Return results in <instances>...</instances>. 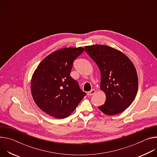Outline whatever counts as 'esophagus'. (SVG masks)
Segmentation results:
<instances>
[{"instance_id": "esophagus-1", "label": "esophagus", "mask_w": 157, "mask_h": 157, "mask_svg": "<svg viewBox=\"0 0 157 157\" xmlns=\"http://www.w3.org/2000/svg\"><path fill=\"white\" fill-rule=\"evenodd\" d=\"M96 93V90L95 89H92V90H91L90 91H89V92H87V94L88 95V96H93V94H94Z\"/></svg>"}]
</instances>
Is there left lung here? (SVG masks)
I'll return each mask as SVG.
<instances>
[{
	"instance_id": "obj_1",
	"label": "left lung",
	"mask_w": 157,
	"mask_h": 157,
	"mask_svg": "<svg viewBox=\"0 0 157 157\" xmlns=\"http://www.w3.org/2000/svg\"><path fill=\"white\" fill-rule=\"evenodd\" d=\"M84 49L101 73L100 89L106 99L98 109L108 116L122 113L137 93L138 76L135 66L122 52L109 46L94 44L86 46Z\"/></svg>"
}]
</instances>
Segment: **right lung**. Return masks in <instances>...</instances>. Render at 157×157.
<instances>
[{
	"mask_svg": "<svg viewBox=\"0 0 157 157\" xmlns=\"http://www.w3.org/2000/svg\"><path fill=\"white\" fill-rule=\"evenodd\" d=\"M82 47L64 48L44 58L31 79V93L37 106L56 118L68 117L86 96L76 81L70 76L75 59Z\"/></svg>",
	"mask_w": 157,
	"mask_h": 157,
	"instance_id": "right-lung-1",
	"label": "right lung"
}]
</instances>
